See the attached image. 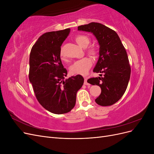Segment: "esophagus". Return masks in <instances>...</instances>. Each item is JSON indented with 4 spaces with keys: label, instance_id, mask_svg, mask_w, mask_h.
I'll list each match as a JSON object with an SVG mask.
<instances>
[{
    "label": "esophagus",
    "instance_id": "obj_1",
    "mask_svg": "<svg viewBox=\"0 0 154 154\" xmlns=\"http://www.w3.org/2000/svg\"><path fill=\"white\" fill-rule=\"evenodd\" d=\"M84 85H90L89 83H88V82H87V80H88V78L87 77H85L84 78Z\"/></svg>",
    "mask_w": 154,
    "mask_h": 154
}]
</instances>
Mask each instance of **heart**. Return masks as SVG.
I'll return each mask as SVG.
<instances>
[{"instance_id": "heart-1", "label": "heart", "mask_w": 154, "mask_h": 154, "mask_svg": "<svg viewBox=\"0 0 154 154\" xmlns=\"http://www.w3.org/2000/svg\"><path fill=\"white\" fill-rule=\"evenodd\" d=\"M76 42L82 48H85L90 42V39L88 36L83 35H78L75 36ZM87 53L92 57H97L98 55V49L94 46H91L87 49ZM61 56L62 53H61ZM92 66L91 60L88 57L82 58L74 62L70 67V72L72 74H80L85 75Z\"/></svg>"}]
</instances>
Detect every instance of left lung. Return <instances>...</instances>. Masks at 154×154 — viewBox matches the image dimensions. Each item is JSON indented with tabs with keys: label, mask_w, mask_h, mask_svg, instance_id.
Returning a JSON list of instances; mask_svg holds the SVG:
<instances>
[{
	"label": "left lung",
	"mask_w": 154,
	"mask_h": 154,
	"mask_svg": "<svg viewBox=\"0 0 154 154\" xmlns=\"http://www.w3.org/2000/svg\"><path fill=\"white\" fill-rule=\"evenodd\" d=\"M79 31L91 32L98 41L99 59L93 71L103 73V76L88 79L87 82L97 85L101 94L95 100L101 106H110L123 96L127 89L131 72L128 58L116 31L97 22L78 27Z\"/></svg>",
	"instance_id": "left-lung-1"
}]
</instances>
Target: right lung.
Masks as SVG:
<instances>
[{"label": "right lung", "instance_id": "obj_1", "mask_svg": "<svg viewBox=\"0 0 154 154\" xmlns=\"http://www.w3.org/2000/svg\"><path fill=\"white\" fill-rule=\"evenodd\" d=\"M70 29L45 32L32 46L29 57V79L37 100L45 109L56 114L71 111L76 104V93L84 79L81 75L65 79L61 45Z\"/></svg>", "mask_w": 154, "mask_h": 154}]
</instances>
